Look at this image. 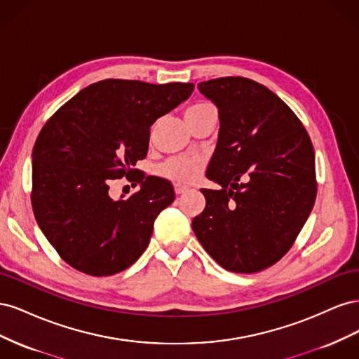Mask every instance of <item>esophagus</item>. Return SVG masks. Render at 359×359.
<instances>
[{
	"mask_svg": "<svg viewBox=\"0 0 359 359\" xmlns=\"http://www.w3.org/2000/svg\"><path fill=\"white\" fill-rule=\"evenodd\" d=\"M186 191H189V187H186V186H181V184H175V193L178 194H184Z\"/></svg>",
	"mask_w": 359,
	"mask_h": 359,
	"instance_id": "34e87169",
	"label": "esophagus"
}]
</instances>
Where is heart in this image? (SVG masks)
I'll return each instance as SVG.
<instances>
[{
    "label": "heart",
    "mask_w": 359,
    "mask_h": 359,
    "mask_svg": "<svg viewBox=\"0 0 359 359\" xmlns=\"http://www.w3.org/2000/svg\"><path fill=\"white\" fill-rule=\"evenodd\" d=\"M208 115H217L214 104L208 102L193 103L184 112L187 126L193 124L194 121H199V119ZM202 166L203 161L196 157H173L163 163L158 168V173L161 177L175 182H191L199 177Z\"/></svg>",
    "instance_id": "b5f03b06"
}]
</instances>
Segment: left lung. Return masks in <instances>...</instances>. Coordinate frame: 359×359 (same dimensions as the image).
Masks as SVG:
<instances>
[{"mask_svg": "<svg viewBox=\"0 0 359 359\" xmlns=\"http://www.w3.org/2000/svg\"><path fill=\"white\" fill-rule=\"evenodd\" d=\"M219 109L217 147L202 189L206 205L191 227L224 269L259 273L283 257L316 199L314 149L290 107L266 86L240 76L201 82Z\"/></svg>", "mask_w": 359, "mask_h": 359, "instance_id": "8db88e82", "label": "left lung"}]
</instances>
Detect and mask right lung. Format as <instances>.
Returning <instances> with one entry per match:
<instances>
[{
  "mask_svg": "<svg viewBox=\"0 0 359 359\" xmlns=\"http://www.w3.org/2000/svg\"><path fill=\"white\" fill-rule=\"evenodd\" d=\"M193 83L104 79L64 103L32 148L31 205L64 262L88 276H114L145 252L157 215L175 199L172 184L133 169L145 158L149 127L187 100ZM141 190L109 196L112 179Z\"/></svg>",
  "mask_w": 359,
  "mask_h": 359,
  "instance_id": "right-lung-1",
  "label": "right lung"
}]
</instances>
